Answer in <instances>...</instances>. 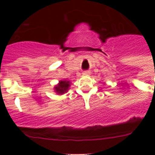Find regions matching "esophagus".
Masks as SVG:
<instances>
[{"label": "esophagus", "instance_id": "1", "mask_svg": "<svg viewBox=\"0 0 155 155\" xmlns=\"http://www.w3.org/2000/svg\"><path fill=\"white\" fill-rule=\"evenodd\" d=\"M83 75H90V71H85L83 72Z\"/></svg>", "mask_w": 155, "mask_h": 155}]
</instances>
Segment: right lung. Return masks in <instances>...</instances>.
I'll list each match as a JSON object with an SVG mask.
<instances>
[{
	"label": "right lung",
	"instance_id": "add662e5",
	"mask_svg": "<svg viewBox=\"0 0 155 155\" xmlns=\"http://www.w3.org/2000/svg\"><path fill=\"white\" fill-rule=\"evenodd\" d=\"M71 82L69 80H60L58 84L57 85H55L54 87V92H56L57 94L58 95H63L66 92H68V91L70 88L71 86Z\"/></svg>",
	"mask_w": 155,
	"mask_h": 155
}]
</instances>
